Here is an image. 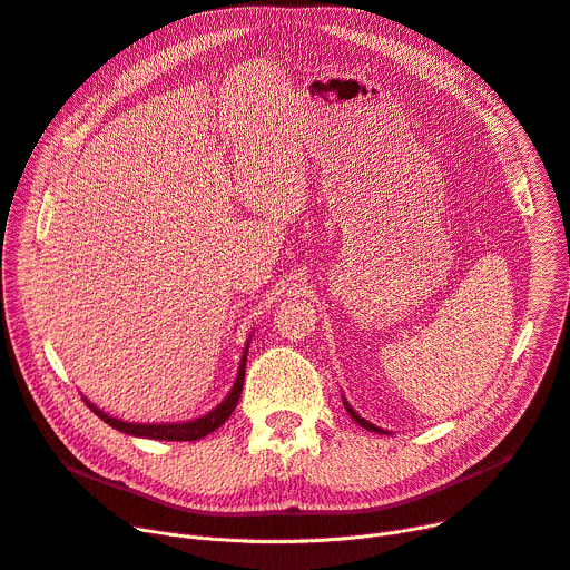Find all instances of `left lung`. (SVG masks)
<instances>
[{
  "label": "left lung",
  "instance_id": "1",
  "mask_svg": "<svg viewBox=\"0 0 570 570\" xmlns=\"http://www.w3.org/2000/svg\"><path fill=\"white\" fill-rule=\"evenodd\" d=\"M343 405H345L347 414H350V416H352V419H354V421H356V423H358L361 428H365V430H371V432H377V434H389V432H386L384 428H377L375 423H371V421H365V419H361V416H358V412H354V410H352V405L347 403V400H345V395H343Z\"/></svg>",
  "mask_w": 570,
  "mask_h": 570
}]
</instances>
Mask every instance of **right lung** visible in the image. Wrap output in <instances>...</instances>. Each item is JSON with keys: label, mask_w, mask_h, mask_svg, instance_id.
Returning <instances> with one entry per match:
<instances>
[{"label": "right lung", "mask_w": 570, "mask_h": 570, "mask_svg": "<svg viewBox=\"0 0 570 570\" xmlns=\"http://www.w3.org/2000/svg\"><path fill=\"white\" fill-rule=\"evenodd\" d=\"M248 347L250 341L244 347V356L239 363V371H237V380H234L229 393L225 395V400H220V405H216L212 412H207L205 416L199 419H190V421H177V423H128L121 421L117 416L106 414L104 410H98L94 403H89L87 397H82L87 407L98 416L104 419L108 425H112L119 432L132 434V438H145V440H165V442H195V440H203L207 434H212L216 428H220L229 414L237 407L239 397H242V389H244V377H246V356H248Z\"/></svg>", "instance_id": "add662e5"}]
</instances>
